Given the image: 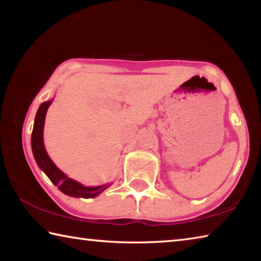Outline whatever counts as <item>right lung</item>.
<instances>
[{"instance_id": "add662e5", "label": "right lung", "mask_w": 261, "mask_h": 261, "mask_svg": "<svg viewBox=\"0 0 261 261\" xmlns=\"http://www.w3.org/2000/svg\"><path fill=\"white\" fill-rule=\"evenodd\" d=\"M51 102L53 100L41 103L38 109L37 115H35L32 139H31V145H32V152L35 161H37L39 168L42 171H45V174L51 180V183L56 185L60 191L64 194L77 198H94L99 196L101 192L110 187V184H103L100 185V187H84L83 184L77 182V180L68 177L63 171H61L55 166V163L48 156L45 149V145H43V126H45L47 110Z\"/></svg>"}]
</instances>
